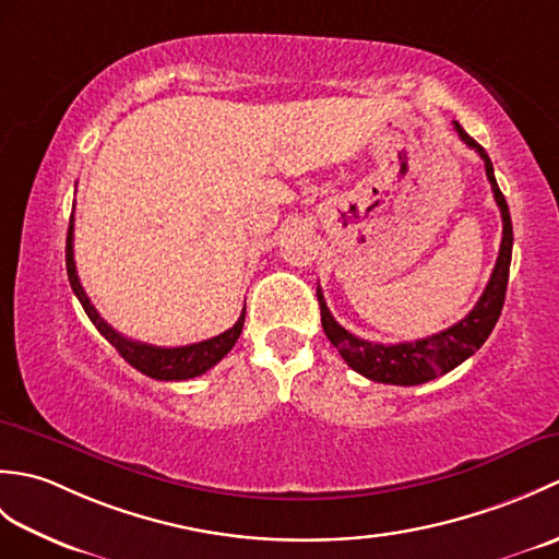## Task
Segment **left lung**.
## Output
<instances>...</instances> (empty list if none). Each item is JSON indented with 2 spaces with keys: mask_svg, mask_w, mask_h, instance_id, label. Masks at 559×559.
Here are the masks:
<instances>
[{
  "mask_svg": "<svg viewBox=\"0 0 559 559\" xmlns=\"http://www.w3.org/2000/svg\"><path fill=\"white\" fill-rule=\"evenodd\" d=\"M454 129L459 132L461 141L466 146L478 153L485 163V175H488L490 187L497 206L502 213V245H500V257H497V264L492 269V276L488 281V288L483 290L480 300L476 307L444 331H439L435 336L418 338V341H406V343H372L353 336L350 331L343 329L334 317H331L329 307L324 302L322 290L317 288V300L322 307V326L326 338L338 348L341 358L353 367L355 372L362 377L372 379V382L382 384H399V386H415L425 384L430 379L447 374L459 367L463 360L471 358L497 324V319L502 314L504 307V295H507V281H509V264H512V245H514V233H512V216H509L507 199L500 192L495 180L492 160L485 148L478 144L476 139H471L459 122H454Z\"/></svg>",
  "mask_w": 559,
  "mask_h": 559,
  "instance_id": "left-lung-1",
  "label": "left lung"
}]
</instances>
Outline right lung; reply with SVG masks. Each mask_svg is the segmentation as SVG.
Returning <instances> with one entry per match:
<instances>
[{"mask_svg":"<svg viewBox=\"0 0 559 559\" xmlns=\"http://www.w3.org/2000/svg\"><path fill=\"white\" fill-rule=\"evenodd\" d=\"M67 276L71 283V290L79 298L83 312L88 314L100 334L112 343V348L122 355V358L136 367L141 374H146L151 379H160V382H182V379H192L204 374L211 370L213 365L221 362L225 355L230 353L235 346V341L240 338L242 326H245V310L240 319L223 334L199 341V343H189V346H177V348H160V346H148V343L132 341L105 322V319L98 314L96 307L91 305L86 290H83L81 281L76 276V264H74V216L69 221V233H67Z\"/></svg>","mask_w":559,"mask_h":559,"instance_id":"add662e5","label":"right lung"}]
</instances>
